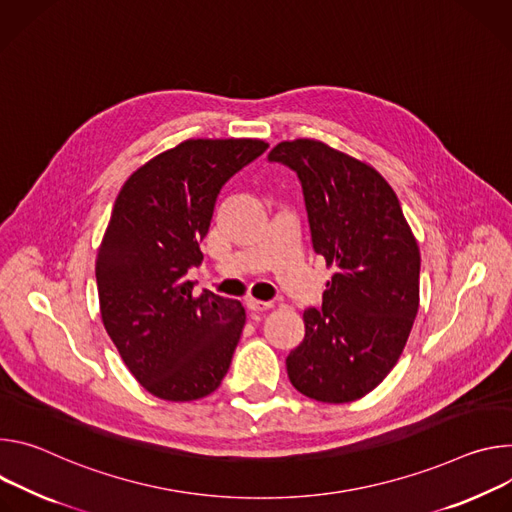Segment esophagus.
<instances>
[{"label":"esophagus","instance_id":"1","mask_svg":"<svg viewBox=\"0 0 512 512\" xmlns=\"http://www.w3.org/2000/svg\"><path fill=\"white\" fill-rule=\"evenodd\" d=\"M246 307L250 309V311H256V313H262V311H268L270 307H272V303H268V301H258V299H246Z\"/></svg>","mask_w":512,"mask_h":512}]
</instances>
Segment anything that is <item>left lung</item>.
Instances as JSON below:
<instances>
[{
	"label": "left lung",
	"instance_id": "1",
	"mask_svg": "<svg viewBox=\"0 0 512 512\" xmlns=\"http://www.w3.org/2000/svg\"><path fill=\"white\" fill-rule=\"evenodd\" d=\"M268 160L301 179L313 250L333 268L321 309L287 356L291 384L321 403H352L399 362L419 309L421 254L399 197L374 166L321 140L278 142Z\"/></svg>",
	"mask_w": 512,
	"mask_h": 512
}]
</instances>
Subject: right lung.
<instances>
[{
    "instance_id": "right-lung-1",
    "label": "right lung",
    "mask_w": 512,
    "mask_h": 512,
    "mask_svg": "<svg viewBox=\"0 0 512 512\" xmlns=\"http://www.w3.org/2000/svg\"><path fill=\"white\" fill-rule=\"evenodd\" d=\"M268 144L191 138L128 177L95 260L101 321L134 378L162 401L211 394L246 323L240 301L193 295L219 189Z\"/></svg>"
}]
</instances>
